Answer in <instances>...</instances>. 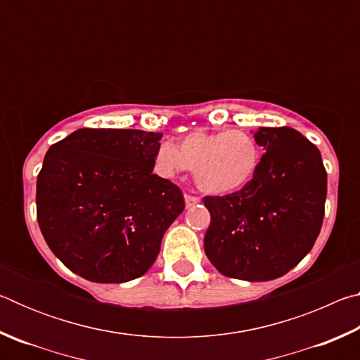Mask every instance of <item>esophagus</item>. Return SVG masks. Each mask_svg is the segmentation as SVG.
I'll use <instances>...</instances> for the list:
<instances>
[{
	"label": "esophagus",
	"instance_id": "1",
	"mask_svg": "<svg viewBox=\"0 0 360 360\" xmlns=\"http://www.w3.org/2000/svg\"><path fill=\"white\" fill-rule=\"evenodd\" d=\"M184 200H186V206L187 208H192V206L198 205L202 200H200V197H197V195H191V193H186L184 195Z\"/></svg>",
	"mask_w": 360,
	"mask_h": 360
}]
</instances>
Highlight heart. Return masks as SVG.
Returning <instances> with one entry per match:
<instances>
[{
	"label": "heart",
	"mask_w": 360,
	"mask_h": 360,
	"mask_svg": "<svg viewBox=\"0 0 360 360\" xmlns=\"http://www.w3.org/2000/svg\"><path fill=\"white\" fill-rule=\"evenodd\" d=\"M260 158V146L249 131L197 130L182 138L179 148L169 141L158 144L154 162L165 176L193 169L195 182L203 192L227 195L251 182Z\"/></svg>",
	"instance_id": "1"
}]
</instances>
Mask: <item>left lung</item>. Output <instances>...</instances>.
Segmentation results:
<instances>
[{"instance_id": "left-lung-1", "label": "left lung", "mask_w": 360, "mask_h": 360, "mask_svg": "<svg viewBox=\"0 0 360 360\" xmlns=\"http://www.w3.org/2000/svg\"><path fill=\"white\" fill-rule=\"evenodd\" d=\"M257 173L241 191L205 197V252L222 275L270 281L298 265L318 238L327 172L316 146L290 127H259Z\"/></svg>"}]
</instances>
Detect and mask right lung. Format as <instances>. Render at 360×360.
Returning a JSON list of instances; mask_svg holds the SVG:
<instances>
[{
	"mask_svg": "<svg viewBox=\"0 0 360 360\" xmlns=\"http://www.w3.org/2000/svg\"><path fill=\"white\" fill-rule=\"evenodd\" d=\"M162 133L81 129L52 144L36 181V216L51 251L92 283L149 270L184 195L152 173Z\"/></svg>",
	"mask_w": 360,
	"mask_h": 360,
	"instance_id": "obj_1",
	"label": "right lung"
}]
</instances>
